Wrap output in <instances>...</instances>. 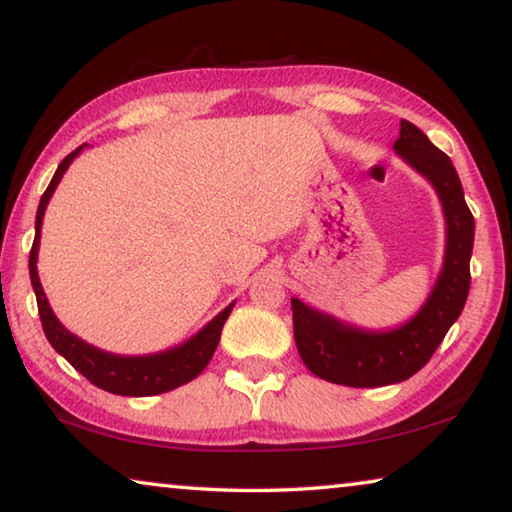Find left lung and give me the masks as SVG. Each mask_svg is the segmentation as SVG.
Returning a JSON list of instances; mask_svg holds the SVG:
<instances>
[{
  "label": "left lung",
  "instance_id": "obj_1",
  "mask_svg": "<svg viewBox=\"0 0 512 512\" xmlns=\"http://www.w3.org/2000/svg\"><path fill=\"white\" fill-rule=\"evenodd\" d=\"M393 149L429 180L443 203L447 221L443 271L418 314L391 332H366L345 325L291 298L293 336L300 359L316 377L332 384L375 388L409 379L443 343L470 293L474 216L465 203L461 178L452 160L406 119H402Z\"/></svg>",
  "mask_w": 512,
  "mask_h": 512
}]
</instances>
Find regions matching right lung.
<instances>
[{"instance_id": "right-lung-1", "label": "right lung", "mask_w": 512, "mask_h": 512, "mask_svg": "<svg viewBox=\"0 0 512 512\" xmlns=\"http://www.w3.org/2000/svg\"><path fill=\"white\" fill-rule=\"evenodd\" d=\"M83 146L72 151L67 158L58 164V169L51 178L49 187L45 189V194L40 198L38 205V214H36V239H33L31 253H29V275H31V284L33 291H36V300H38V314H40V323L42 329H45L47 341L51 343L58 354L72 363V366L81 372L85 379H90L94 386L103 388V391L115 393V395H128V397H146V395H160L173 391V388L187 384L194 377H198L203 372V368L210 363L212 354L219 345L221 339V329L228 320L232 305L225 307L219 316L212 318L201 332L192 339L185 341L178 348L167 350V352H158V354H146V357H119V354H110L103 352L94 345L81 341L79 336H74L72 332L60 325V320L54 316L51 311L45 291H42L40 277H38V246H40V230H42V216H45L47 203L51 194H54L56 185L63 178V173L67 171L69 164L81 153Z\"/></svg>"}]
</instances>
